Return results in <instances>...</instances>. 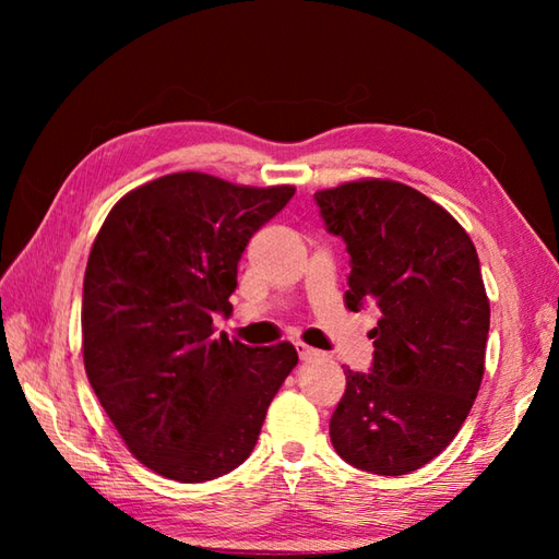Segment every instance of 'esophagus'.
I'll list each match as a JSON object with an SVG mask.
<instances>
[{"label": "esophagus", "mask_w": 559, "mask_h": 559, "mask_svg": "<svg viewBox=\"0 0 559 559\" xmlns=\"http://www.w3.org/2000/svg\"><path fill=\"white\" fill-rule=\"evenodd\" d=\"M295 348H298V355H300L302 360H312V358H319V355H322L319 350H314V348H310V346H305L302 341L295 343Z\"/></svg>", "instance_id": "1"}]
</instances>
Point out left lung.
<instances>
[{
  "label": "left lung",
  "mask_w": 559,
  "mask_h": 559,
  "mask_svg": "<svg viewBox=\"0 0 559 559\" xmlns=\"http://www.w3.org/2000/svg\"><path fill=\"white\" fill-rule=\"evenodd\" d=\"M314 201L350 254L346 305L382 312L370 372L346 370L331 444L355 468L406 476L456 437L478 396L490 331L478 252L442 206L401 182H348Z\"/></svg>",
  "instance_id": "left-lung-1"
}]
</instances>
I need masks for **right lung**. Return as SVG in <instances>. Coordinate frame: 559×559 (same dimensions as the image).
<instances>
[{
    "instance_id": "right-lung-1",
    "label": "right lung",
    "mask_w": 559,
    "mask_h": 559,
    "mask_svg": "<svg viewBox=\"0 0 559 559\" xmlns=\"http://www.w3.org/2000/svg\"><path fill=\"white\" fill-rule=\"evenodd\" d=\"M293 187L204 173L158 177L117 201L83 276V365L129 451L180 483L221 478L252 454L269 403L298 365L290 343L213 336L237 261Z\"/></svg>"
}]
</instances>
